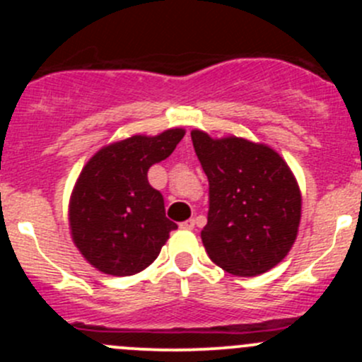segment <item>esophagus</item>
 I'll return each instance as SVG.
<instances>
[{"mask_svg":"<svg viewBox=\"0 0 362 362\" xmlns=\"http://www.w3.org/2000/svg\"><path fill=\"white\" fill-rule=\"evenodd\" d=\"M180 228L182 229H187V231H192V229H194V221H192V218H189V221L182 222Z\"/></svg>","mask_w":362,"mask_h":362,"instance_id":"1","label":"esophagus"}]
</instances>
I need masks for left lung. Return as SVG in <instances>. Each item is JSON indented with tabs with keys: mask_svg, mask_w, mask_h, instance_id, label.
Instances as JSON below:
<instances>
[{
	"mask_svg": "<svg viewBox=\"0 0 362 362\" xmlns=\"http://www.w3.org/2000/svg\"><path fill=\"white\" fill-rule=\"evenodd\" d=\"M210 184L202 231L211 261L236 276L275 268L293 249L301 221V191L289 164L264 144L191 131Z\"/></svg>",
	"mask_w": 362,
	"mask_h": 362,
	"instance_id": "8db88e82",
	"label": "left lung"
}]
</instances>
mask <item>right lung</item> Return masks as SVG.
Listing matches in <instances>:
<instances>
[{
  "instance_id": "add662e5",
  "label": "right lung",
  "mask_w": 362,
  "mask_h": 362,
  "mask_svg": "<svg viewBox=\"0 0 362 362\" xmlns=\"http://www.w3.org/2000/svg\"><path fill=\"white\" fill-rule=\"evenodd\" d=\"M184 134L182 127L156 136L133 134L105 145L82 168L69 196V233L98 272L112 276L144 272L177 229L147 171L171 156Z\"/></svg>"
}]
</instances>
